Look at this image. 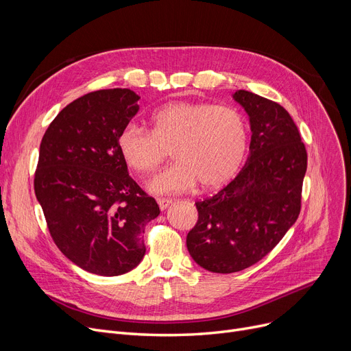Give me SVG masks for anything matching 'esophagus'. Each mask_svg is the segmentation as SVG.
<instances>
[{"label":"esophagus","mask_w":351,"mask_h":351,"mask_svg":"<svg viewBox=\"0 0 351 351\" xmlns=\"http://www.w3.org/2000/svg\"><path fill=\"white\" fill-rule=\"evenodd\" d=\"M172 199H165V197H159L158 199V205H159V208L162 209V210H165L166 208H169L171 205H172Z\"/></svg>","instance_id":"esophagus-1"}]
</instances>
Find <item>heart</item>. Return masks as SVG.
<instances>
[{"label":"heart","mask_w":351,"mask_h":351,"mask_svg":"<svg viewBox=\"0 0 351 351\" xmlns=\"http://www.w3.org/2000/svg\"><path fill=\"white\" fill-rule=\"evenodd\" d=\"M151 125V131L126 125L118 147L138 173L155 172L172 149L176 162L149 182L155 193L183 192L196 182L204 189L220 186L241 168L247 151L246 119L232 106L172 102L155 110Z\"/></svg>","instance_id":"1"}]
</instances>
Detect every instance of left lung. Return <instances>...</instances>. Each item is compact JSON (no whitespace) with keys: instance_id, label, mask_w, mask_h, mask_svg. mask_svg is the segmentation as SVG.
Returning a JSON list of instances; mask_svg holds the SVG:
<instances>
[{"instance_id":"1","label":"left lung","mask_w":351,"mask_h":351,"mask_svg":"<svg viewBox=\"0 0 351 351\" xmlns=\"http://www.w3.org/2000/svg\"><path fill=\"white\" fill-rule=\"evenodd\" d=\"M250 118L249 158L216 195L196 202L188 233L192 259L213 273H234L262 261L296 222L302 209L307 152L299 129L278 102L239 89Z\"/></svg>"}]
</instances>
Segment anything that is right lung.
Wrapping results in <instances>:
<instances>
[{
  "instance_id": "add662e5",
  "label": "right lung",
  "mask_w": 351,
  "mask_h": 351,
  "mask_svg": "<svg viewBox=\"0 0 351 351\" xmlns=\"http://www.w3.org/2000/svg\"><path fill=\"white\" fill-rule=\"evenodd\" d=\"M131 89L75 99L45 131L34 178L53 243L81 269L121 276L145 256V226L160 213L129 176L118 136L138 112Z\"/></svg>"
}]
</instances>
